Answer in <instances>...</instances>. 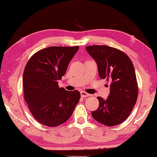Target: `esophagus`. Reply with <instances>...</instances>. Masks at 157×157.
Instances as JSON below:
<instances>
[{
    "instance_id": "34e87169",
    "label": "esophagus",
    "mask_w": 157,
    "mask_h": 157,
    "mask_svg": "<svg viewBox=\"0 0 157 157\" xmlns=\"http://www.w3.org/2000/svg\"><path fill=\"white\" fill-rule=\"evenodd\" d=\"M81 97H82V98H85V97H88V96H90L91 95H90V94H87L86 92H85V91H81Z\"/></svg>"
}]
</instances>
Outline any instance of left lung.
Segmentation results:
<instances>
[{
    "mask_svg": "<svg viewBox=\"0 0 157 157\" xmlns=\"http://www.w3.org/2000/svg\"><path fill=\"white\" fill-rule=\"evenodd\" d=\"M87 52L98 65L101 78L110 83V94L106 100L98 96L99 106L91 112L96 121L113 126L125 121L138 97V84L132 60L119 49L108 46H88Z\"/></svg>",
    "mask_w": 157,
    "mask_h": 157,
    "instance_id": "obj_1",
    "label": "left lung"
}]
</instances>
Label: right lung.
<instances>
[{"mask_svg":"<svg viewBox=\"0 0 157 157\" xmlns=\"http://www.w3.org/2000/svg\"><path fill=\"white\" fill-rule=\"evenodd\" d=\"M79 47L51 46L34 53L28 61L23 76L24 99L40 124L55 127L71 117L79 101L78 91H66L58 81L66 74Z\"/></svg>","mask_w":157,"mask_h":157,"instance_id":"add662e5","label":"right lung"}]
</instances>
